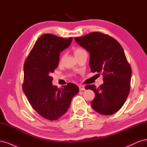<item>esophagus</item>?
Segmentation results:
<instances>
[{
    "instance_id": "34e87169",
    "label": "esophagus",
    "mask_w": 147,
    "mask_h": 147,
    "mask_svg": "<svg viewBox=\"0 0 147 147\" xmlns=\"http://www.w3.org/2000/svg\"><path fill=\"white\" fill-rule=\"evenodd\" d=\"M78 87H79L80 91H84V90H85V88H84V86L83 85H79Z\"/></svg>"
}]
</instances>
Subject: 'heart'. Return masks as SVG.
<instances>
[{
	"mask_svg": "<svg viewBox=\"0 0 147 147\" xmlns=\"http://www.w3.org/2000/svg\"><path fill=\"white\" fill-rule=\"evenodd\" d=\"M74 55H75V56H77L78 55H80V54H82V53H84V52H86L85 51H84L83 49L81 48H75L74 50ZM64 55L63 54L61 55V56H60V58H59V63H63V61L64 59Z\"/></svg>",
	"mask_w": 147,
	"mask_h": 147,
	"instance_id": "obj_1",
	"label": "heart"
}]
</instances>
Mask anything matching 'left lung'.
Instances as JSON below:
<instances>
[{
	"mask_svg": "<svg viewBox=\"0 0 147 147\" xmlns=\"http://www.w3.org/2000/svg\"><path fill=\"white\" fill-rule=\"evenodd\" d=\"M75 40L90 52L91 72L103 75L104 83L99 88L94 84L85 87L95 93L92 108L102 115L114 114L122 107L130 91L132 70L122 47L113 37L99 32Z\"/></svg>",
	"mask_w": 147,
	"mask_h": 147,
	"instance_id": "left-lung-1",
	"label": "left lung"
}]
</instances>
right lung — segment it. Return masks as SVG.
<instances>
[{
	"label": "right lung",
	"mask_w": 147,
	"mask_h": 147,
	"mask_svg": "<svg viewBox=\"0 0 147 147\" xmlns=\"http://www.w3.org/2000/svg\"><path fill=\"white\" fill-rule=\"evenodd\" d=\"M72 37L41 35L34 44L24 64L23 90L32 108L43 118L58 119L67 111L77 85L68 83L61 89L52 84V73L57 67L60 53L67 48Z\"/></svg>",
	"instance_id": "right-lung-1"
}]
</instances>
